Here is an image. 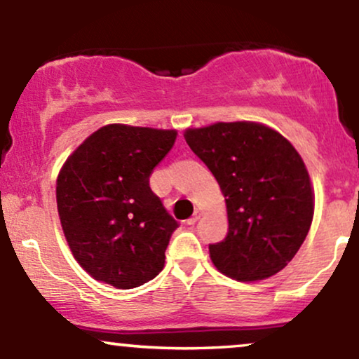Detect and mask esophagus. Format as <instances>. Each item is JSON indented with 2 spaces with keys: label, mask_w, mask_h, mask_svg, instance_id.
I'll return each instance as SVG.
<instances>
[{
  "label": "esophagus",
  "mask_w": 359,
  "mask_h": 359,
  "mask_svg": "<svg viewBox=\"0 0 359 359\" xmlns=\"http://www.w3.org/2000/svg\"><path fill=\"white\" fill-rule=\"evenodd\" d=\"M199 217H201V211H199V209H197V211L192 214V217H189V219H187V224L189 226H194L197 221H199Z\"/></svg>",
  "instance_id": "1"
}]
</instances>
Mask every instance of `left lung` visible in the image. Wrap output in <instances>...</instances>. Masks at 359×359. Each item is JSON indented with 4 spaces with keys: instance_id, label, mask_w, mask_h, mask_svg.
<instances>
[{
    "instance_id": "left-lung-1",
    "label": "left lung",
    "mask_w": 359,
    "mask_h": 359,
    "mask_svg": "<svg viewBox=\"0 0 359 359\" xmlns=\"http://www.w3.org/2000/svg\"><path fill=\"white\" fill-rule=\"evenodd\" d=\"M184 138L216 177L228 209V236L209 245L214 266L238 282L285 269L314 217L311 177L294 145L253 121L189 128Z\"/></svg>"
}]
</instances>
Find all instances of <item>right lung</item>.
<instances>
[{
  "label": "right lung",
  "instance_id": "1",
  "mask_svg": "<svg viewBox=\"0 0 359 359\" xmlns=\"http://www.w3.org/2000/svg\"><path fill=\"white\" fill-rule=\"evenodd\" d=\"M175 130L106 125L69 155L57 177V211L74 258L116 288L150 282L179 228L150 189Z\"/></svg>",
  "mask_w": 359,
  "mask_h": 359
}]
</instances>
